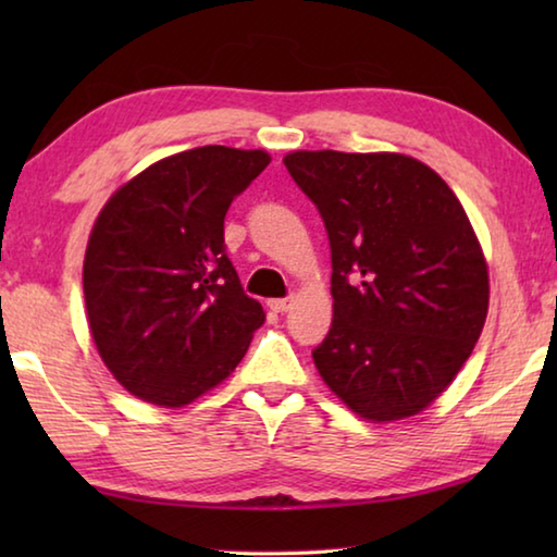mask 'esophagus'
<instances>
[{
    "label": "esophagus",
    "mask_w": 557,
    "mask_h": 557,
    "mask_svg": "<svg viewBox=\"0 0 557 557\" xmlns=\"http://www.w3.org/2000/svg\"><path fill=\"white\" fill-rule=\"evenodd\" d=\"M268 305H270L272 312H277V314H285V312H289L292 305H295V295H289V297H285V299H270Z\"/></svg>",
    "instance_id": "1"
}]
</instances>
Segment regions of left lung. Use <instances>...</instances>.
<instances>
[{"instance_id": "8db88e82", "label": "left lung", "mask_w": 557, "mask_h": 557, "mask_svg": "<svg viewBox=\"0 0 557 557\" xmlns=\"http://www.w3.org/2000/svg\"><path fill=\"white\" fill-rule=\"evenodd\" d=\"M332 245V329L312 356L366 420L420 412L482 334L488 272L455 191L405 154L292 152Z\"/></svg>"}]
</instances>
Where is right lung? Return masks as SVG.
<instances>
[{
  "label": "right lung",
  "instance_id": "obj_1",
  "mask_svg": "<svg viewBox=\"0 0 557 557\" xmlns=\"http://www.w3.org/2000/svg\"><path fill=\"white\" fill-rule=\"evenodd\" d=\"M270 157L206 145L147 166L92 225L83 292L110 373L147 403L178 408L240 363L260 301L225 256L223 221Z\"/></svg>",
  "mask_w": 557,
  "mask_h": 557
}]
</instances>
